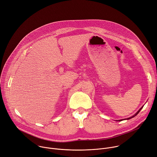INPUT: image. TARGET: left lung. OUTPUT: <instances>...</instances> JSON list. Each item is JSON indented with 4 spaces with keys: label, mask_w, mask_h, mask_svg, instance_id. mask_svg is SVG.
Returning a JSON list of instances; mask_svg holds the SVG:
<instances>
[{
    "label": "left lung",
    "mask_w": 157,
    "mask_h": 157,
    "mask_svg": "<svg viewBox=\"0 0 157 157\" xmlns=\"http://www.w3.org/2000/svg\"><path fill=\"white\" fill-rule=\"evenodd\" d=\"M142 108H143V107H142V108H140V110H138V112H136V113H135V114L134 115H133L132 117H130V118H127V119H125V120H129V119H130V118H133V117H135V116H136V115H137V114H138V113L139 112H140V111L141 110V109H142ZM122 120H119L118 121H122Z\"/></svg>",
    "instance_id": "1"
}]
</instances>
